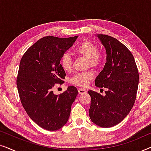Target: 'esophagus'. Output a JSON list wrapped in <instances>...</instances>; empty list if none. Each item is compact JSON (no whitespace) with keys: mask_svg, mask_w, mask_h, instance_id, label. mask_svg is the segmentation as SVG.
Wrapping results in <instances>:
<instances>
[{"mask_svg":"<svg viewBox=\"0 0 151 151\" xmlns=\"http://www.w3.org/2000/svg\"><path fill=\"white\" fill-rule=\"evenodd\" d=\"M78 93L79 94H84L86 92V91L85 89H84V88H78Z\"/></svg>","mask_w":151,"mask_h":151,"instance_id":"esophagus-1","label":"esophagus"}]
</instances>
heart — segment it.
Listing matches in <instances>:
<instances>
[{"label":"heart","instance_id":"b5f03b06","mask_svg":"<svg viewBox=\"0 0 151 151\" xmlns=\"http://www.w3.org/2000/svg\"><path fill=\"white\" fill-rule=\"evenodd\" d=\"M76 53L78 55L87 59V67L93 69H98L101 66L103 60L102 53L98 51L97 45L90 41H84L78 45L76 49ZM73 60L69 53H65L63 55L60 59V65L65 71L71 70ZM93 78V73L91 71H86L82 73L76 74L70 79L71 84L79 86H85L88 82Z\"/></svg>","mask_w":151,"mask_h":151}]
</instances>
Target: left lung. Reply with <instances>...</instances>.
I'll list each match as a JSON object with an SVG mask.
<instances>
[{
	"instance_id": "1",
	"label": "left lung",
	"mask_w": 151,
	"mask_h": 151,
	"mask_svg": "<svg viewBox=\"0 0 151 151\" xmlns=\"http://www.w3.org/2000/svg\"><path fill=\"white\" fill-rule=\"evenodd\" d=\"M106 51L104 67L97 76L95 84L106 88L104 96L88 91L91 121L103 128L112 127L121 122L129 114L137 96L139 73L133 54L116 38L98 35Z\"/></svg>"
}]
</instances>
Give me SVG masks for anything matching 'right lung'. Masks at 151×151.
Instances as JSON below:
<instances>
[{
	"mask_svg": "<svg viewBox=\"0 0 151 151\" xmlns=\"http://www.w3.org/2000/svg\"><path fill=\"white\" fill-rule=\"evenodd\" d=\"M77 37H43L20 60L16 79L20 102L30 118L47 131H56L67 122L78 93L73 86L60 95L53 91L55 84H62L65 78L61 57Z\"/></svg>",
	"mask_w": 151,
	"mask_h": 151,
	"instance_id": "1",
	"label": "right lung"
}]
</instances>
